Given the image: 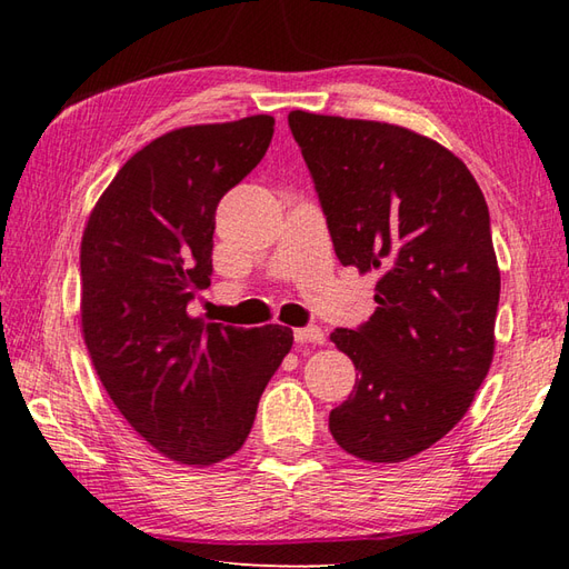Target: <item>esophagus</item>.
Here are the masks:
<instances>
[{"label":"esophagus","mask_w":569,"mask_h":569,"mask_svg":"<svg viewBox=\"0 0 569 569\" xmlns=\"http://www.w3.org/2000/svg\"><path fill=\"white\" fill-rule=\"evenodd\" d=\"M293 337H296V342H300V345H322L325 342V332L320 330V328H298V330H293Z\"/></svg>","instance_id":"1"}]
</instances>
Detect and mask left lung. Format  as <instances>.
Returning <instances> with one entry per match:
<instances>
[{
	"label": "left lung",
	"instance_id": "1",
	"mask_svg": "<svg viewBox=\"0 0 569 569\" xmlns=\"http://www.w3.org/2000/svg\"><path fill=\"white\" fill-rule=\"evenodd\" d=\"M335 253L377 271L373 316L330 340L359 379L330 432L367 462H403L465 418L493 359L501 273L489 208L452 151L406 127L288 114Z\"/></svg>",
	"mask_w": 569,
	"mask_h": 569
}]
</instances>
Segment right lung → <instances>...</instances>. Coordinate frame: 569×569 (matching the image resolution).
Instances as JSON below:
<instances>
[{"label":"right lung","instance_id":"obj_1","mask_svg":"<svg viewBox=\"0 0 569 569\" xmlns=\"http://www.w3.org/2000/svg\"><path fill=\"white\" fill-rule=\"evenodd\" d=\"M273 117L173 129L119 168L80 244V318L119 413L178 465L232 457L293 347L281 325L241 330L188 316L210 286L214 210L249 176Z\"/></svg>","mask_w":569,"mask_h":569}]
</instances>
